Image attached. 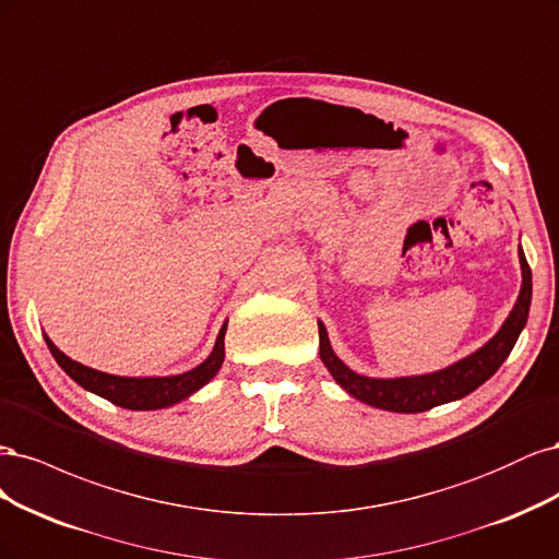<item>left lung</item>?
Returning <instances> with one entry per match:
<instances>
[{
	"label": "left lung",
	"mask_w": 559,
	"mask_h": 559,
	"mask_svg": "<svg viewBox=\"0 0 559 559\" xmlns=\"http://www.w3.org/2000/svg\"><path fill=\"white\" fill-rule=\"evenodd\" d=\"M520 266H522V287L518 295L515 309L503 322L501 330L490 338L480 350L464 357L462 362L448 367L437 373L427 376H411V378H392V381H378V378H367L350 371L341 359L334 355L330 338L322 322H318L320 334V359L325 362L334 381L344 388L355 400L371 404L376 408H385L394 413H420L435 408L439 404L462 400L464 394L474 392L501 367L503 359L513 350L515 341L525 328L530 301H532V269L525 260L522 248L518 250Z\"/></svg>",
	"instance_id": "8db88e82"
}]
</instances>
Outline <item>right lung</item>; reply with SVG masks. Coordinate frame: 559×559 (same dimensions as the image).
Wrapping results in <instances>:
<instances>
[{
	"mask_svg": "<svg viewBox=\"0 0 559 559\" xmlns=\"http://www.w3.org/2000/svg\"><path fill=\"white\" fill-rule=\"evenodd\" d=\"M225 330L227 325L221 330L218 341H215L213 353L204 359V362L181 376H169V378H122V376H111L104 373L97 369H90L76 359L67 357L62 350H58V346L46 336V344L52 353V357L58 359V365L74 378V381L90 390L99 394V397L109 400L116 406L122 408H132V411H153V408H165L171 406L176 402H181L186 397H190L192 392L200 390L202 385H206L211 378L218 373L223 359H225Z\"/></svg>",
	"mask_w": 559,
	"mask_h": 559,
	"instance_id": "1",
	"label": "right lung"
}]
</instances>
